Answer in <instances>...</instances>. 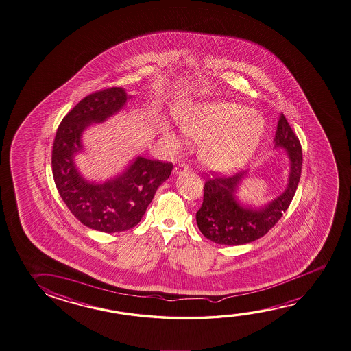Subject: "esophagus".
<instances>
[{
	"label": "esophagus",
	"mask_w": 351,
	"mask_h": 351,
	"mask_svg": "<svg viewBox=\"0 0 351 351\" xmlns=\"http://www.w3.org/2000/svg\"><path fill=\"white\" fill-rule=\"evenodd\" d=\"M186 171H189V167L186 164H178V167H175V169H173L175 175H181V173H186Z\"/></svg>",
	"instance_id": "34e87169"
}]
</instances>
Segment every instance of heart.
Masks as SVG:
<instances>
[{"label": "heart", "instance_id": "heart-1", "mask_svg": "<svg viewBox=\"0 0 351 351\" xmlns=\"http://www.w3.org/2000/svg\"><path fill=\"white\" fill-rule=\"evenodd\" d=\"M181 128L195 139H204L199 158L221 173L241 169L252 159L265 138V121L242 104L214 100L198 104L181 120ZM167 136L178 141L169 128Z\"/></svg>", "mask_w": 351, "mask_h": 351}]
</instances>
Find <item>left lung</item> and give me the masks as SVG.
<instances>
[{
  "instance_id": "left-lung-1",
  "label": "left lung",
  "mask_w": 351,
  "mask_h": 351,
  "mask_svg": "<svg viewBox=\"0 0 351 351\" xmlns=\"http://www.w3.org/2000/svg\"><path fill=\"white\" fill-rule=\"evenodd\" d=\"M278 148L285 150L289 158L287 187L282 195L263 206L243 204L239 199L237 192L248 178L246 171L231 178H212L206 182L203 203L195 214V220L198 229L210 241L226 246L256 241L287 212L299 184L302 150L299 138L282 114L279 116L274 137V149Z\"/></svg>"
}]
</instances>
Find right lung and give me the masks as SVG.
<instances>
[{"label": "right lung", "instance_id": "obj_1", "mask_svg": "<svg viewBox=\"0 0 351 351\" xmlns=\"http://www.w3.org/2000/svg\"><path fill=\"white\" fill-rule=\"evenodd\" d=\"M131 98L120 86L88 95L64 116L52 148V175L62 201L82 224L108 234L138 224L173 170L171 162L143 156H136L122 173L104 182L89 181L78 170L75 160L84 152V131L119 114Z\"/></svg>", "mask_w": 351, "mask_h": 351}]
</instances>
